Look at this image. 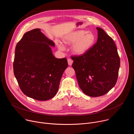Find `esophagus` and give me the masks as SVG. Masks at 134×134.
Returning <instances> with one entry per match:
<instances>
[{
	"mask_svg": "<svg viewBox=\"0 0 134 134\" xmlns=\"http://www.w3.org/2000/svg\"><path fill=\"white\" fill-rule=\"evenodd\" d=\"M67 62H68V64L69 66H71L72 63H73V61L71 59H67Z\"/></svg>",
	"mask_w": 134,
	"mask_h": 134,
	"instance_id": "1",
	"label": "esophagus"
}]
</instances>
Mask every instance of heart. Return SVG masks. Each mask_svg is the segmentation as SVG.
<instances>
[{
    "mask_svg": "<svg viewBox=\"0 0 134 134\" xmlns=\"http://www.w3.org/2000/svg\"><path fill=\"white\" fill-rule=\"evenodd\" d=\"M95 39L94 34L91 31L79 30L72 32L64 37L65 43L68 45L72 44V52L77 55L84 54L92 47ZM60 50L64 48L61 44H58Z\"/></svg>",
    "mask_w": 134,
    "mask_h": 134,
    "instance_id": "1",
    "label": "heart"
}]
</instances>
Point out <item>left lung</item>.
Masks as SVG:
<instances>
[{"instance_id": "left-lung-1", "label": "left lung", "mask_w": 134, "mask_h": 134, "mask_svg": "<svg viewBox=\"0 0 134 134\" xmlns=\"http://www.w3.org/2000/svg\"><path fill=\"white\" fill-rule=\"evenodd\" d=\"M98 40L84 54L73 57L72 65L82 92L88 96L104 95L116 85L120 58L113 39L100 27Z\"/></svg>"}]
</instances>
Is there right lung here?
<instances>
[{
  "mask_svg": "<svg viewBox=\"0 0 134 134\" xmlns=\"http://www.w3.org/2000/svg\"><path fill=\"white\" fill-rule=\"evenodd\" d=\"M54 43L35 29L25 33L15 48L14 73L27 97L38 101L54 97L62 75L68 67L66 58H56L51 47Z\"/></svg>",
  "mask_w": 134,
  "mask_h": 134,
  "instance_id": "add662e5",
  "label": "right lung"
}]
</instances>
